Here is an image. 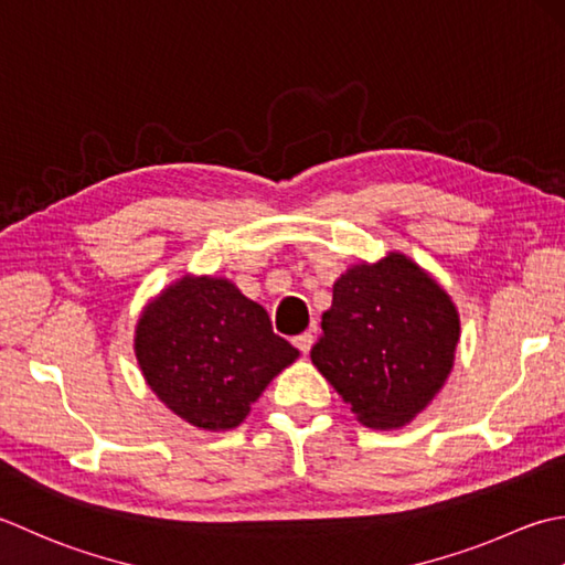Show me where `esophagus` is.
Wrapping results in <instances>:
<instances>
[{"label": "esophagus", "instance_id": "1", "mask_svg": "<svg viewBox=\"0 0 565 565\" xmlns=\"http://www.w3.org/2000/svg\"><path fill=\"white\" fill-rule=\"evenodd\" d=\"M292 343H295V347H297L299 351H302V353L307 355V353H309V349H312L315 337H312V333H309V331H305V333H299V337H295V339H292Z\"/></svg>", "mask_w": 565, "mask_h": 565}]
</instances>
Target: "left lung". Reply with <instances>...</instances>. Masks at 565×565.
Returning a JSON list of instances; mask_svg holds the SVG:
<instances>
[{
    "mask_svg": "<svg viewBox=\"0 0 565 565\" xmlns=\"http://www.w3.org/2000/svg\"><path fill=\"white\" fill-rule=\"evenodd\" d=\"M456 305L405 253L351 266L333 282L312 363L361 424L397 429L429 405L454 367Z\"/></svg>",
    "mask_w": 565,
    "mask_h": 565,
    "instance_id": "8db88e82",
    "label": "left lung"
}]
</instances>
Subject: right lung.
Instances as JSON below:
<instances>
[{"label":"right lung","instance_id":"add662e5","mask_svg":"<svg viewBox=\"0 0 565 565\" xmlns=\"http://www.w3.org/2000/svg\"><path fill=\"white\" fill-rule=\"evenodd\" d=\"M134 351L146 383L192 427H238L299 351L226 278L185 275L143 309Z\"/></svg>","mask_w":565,"mask_h":565}]
</instances>
